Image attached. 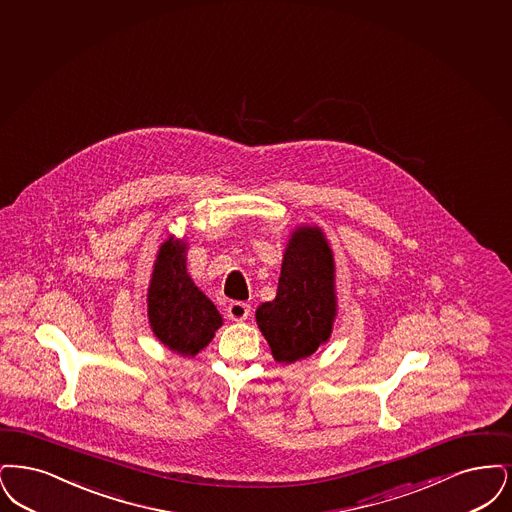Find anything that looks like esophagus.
<instances>
[{
  "label": "esophagus",
  "instance_id": "esophagus-1",
  "mask_svg": "<svg viewBox=\"0 0 512 512\" xmlns=\"http://www.w3.org/2000/svg\"><path fill=\"white\" fill-rule=\"evenodd\" d=\"M227 315L233 321H245L246 317L250 315V304H246V302H231L227 306Z\"/></svg>",
  "mask_w": 512,
  "mask_h": 512
}]
</instances>
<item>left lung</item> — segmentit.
Here are the masks:
<instances>
[{"label":"left lung","mask_w":512,"mask_h":512,"mask_svg":"<svg viewBox=\"0 0 512 512\" xmlns=\"http://www.w3.org/2000/svg\"><path fill=\"white\" fill-rule=\"evenodd\" d=\"M333 250L319 227H296L283 254L277 296L256 310V323L279 363L312 356L333 333Z\"/></svg>","instance_id":"left-lung-1"}]
</instances>
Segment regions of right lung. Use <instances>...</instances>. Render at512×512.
<instances>
[{"instance_id": "1", "label": "right lung", "mask_w": 512, "mask_h": 512, "mask_svg": "<svg viewBox=\"0 0 512 512\" xmlns=\"http://www.w3.org/2000/svg\"><path fill=\"white\" fill-rule=\"evenodd\" d=\"M187 245L170 237L156 256L147 292L149 323L156 338L181 356H197L222 327L212 300L187 273Z\"/></svg>"}]
</instances>
